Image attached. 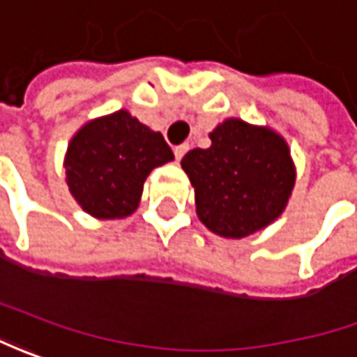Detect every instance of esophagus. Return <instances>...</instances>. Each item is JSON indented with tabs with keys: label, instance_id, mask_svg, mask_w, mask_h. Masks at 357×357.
Wrapping results in <instances>:
<instances>
[{
	"label": "esophagus",
	"instance_id": "esophagus-1",
	"mask_svg": "<svg viewBox=\"0 0 357 357\" xmlns=\"http://www.w3.org/2000/svg\"><path fill=\"white\" fill-rule=\"evenodd\" d=\"M188 150H190V144H179V146H176L174 148V154H176V160H181L183 155L188 154Z\"/></svg>",
	"mask_w": 357,
	"mask_h": 357
}]
</instances>
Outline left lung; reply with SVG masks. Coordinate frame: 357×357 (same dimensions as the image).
<instances>
[{
	"label": "left lung",
	"mask_w": 357,
	"mask_h": 357,
	"mask_svg": "<svg viewBox=\"0 0 357 357\" xmlns=\"http://www.w3.org/2000/svg\"><path fill=\"white\" fill-rule=\"evenodd\" d=\"M209 138L207 150L195 148L181 160L199 221L227 239L271 225L284 211L296 179L289 144L275 130L241 118H227Z\"/></svg>",
	"instance_id": "8db88e82"
}]
</instances>
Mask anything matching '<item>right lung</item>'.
I'll use <instances>...</instances> for the list:
<instances>
[{"label": "right lung", "mask_w": 357, "mask_h": 357, "mask_svg": "<svg viewBox=\"0 0 357 357\" xmlns=\"http://www.w3.org/2000/svg\"><path fill=\"white\" fill-rule=\"evenodd\" d=\"M174 160L160 132L128 110L86 122L65 155L67 185L80 207L96 219H122L138 207L150 172Z\"/></svg>", "instance_id": "add662e5"}]
</instances>
